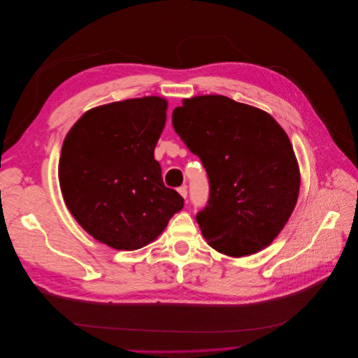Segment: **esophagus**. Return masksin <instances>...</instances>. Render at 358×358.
<instances>
[{
	"mask_svg": "<svg viewBox=\"0 0 358 358\" xmlns=\"http://www.w3.org/2000/svg\"><path fill=\"white\" fill-rule=\"evenodd\" d=\"M178 192H179L183 198H186V196H188V186H186V185H182L180 188H178Z\"/></svg>",
	"mask_w": 358,
	"mask_h": 358,
	"instance_id": "esophagus-1",
	"label": "esophagus"
}]
</instances>
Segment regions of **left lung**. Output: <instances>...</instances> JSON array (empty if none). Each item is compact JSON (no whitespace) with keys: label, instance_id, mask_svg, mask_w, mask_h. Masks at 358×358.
<instances>
[{"label":"left lung","instance_id":"left-lung-1","mask_svg":"<svg viewBox=\"0 0 358 358\" xmlns=\"http://www.w3.org/2000/svg\"><path fill=\"white\" fill-rule=\"evenodd\" d=\"M172 124L206 167L207 206L196 214L215 250L246 257L268 246L290 218L300 173L290 140L266 112L226 96H196Z\"/></svg>","mask_w":358,"mask_h":358}]
</instances>
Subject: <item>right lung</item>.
Masks as SVG:
<instances>
[{"label":"right lung","instance_id":"add662e5","mask_svg":"<svg viewBox=\"0 0 358 358\" xmlns=\"http://www.w3.org/2000/svg\"><path fill=\"white\" fill-rule=\"evenodd\" d=\"M166 110L156 96L113 101L84 113L64 140L58 175L66 207L113 249L145 246L183 208L155 159Z\"/></svg>","mask_w":358,"mask_h":358}]
</instances>
